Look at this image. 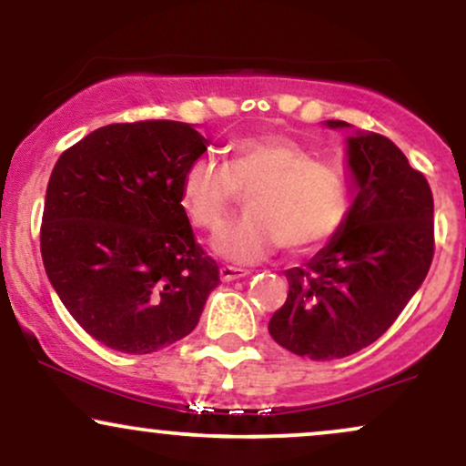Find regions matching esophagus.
Instances as JSON below:
<instances>
[{"mask_svg": "<svg viewBox=\"0 0 466 466\" xmlns=\"http://www.w3.org/2000/svg\"><path fill=\"white\" fill-rule=\"evenodd\" d=\"M249 271L243 269V267H232V265H223L221 269H218V276H221L223 282H232V280H238V278H245Z\"/></svg>", "mask_w": 466, "mask_h": 466, "instance_id": "34e87169", "label": "esophagus"}]
</instances>
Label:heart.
<instances>
[{"label": "heart", "mask_w": 466, "mask_h": 466, "mask_svg": "<svg viewBox=\"0 0 466 466\" xmlns=\"http://www.w3.org/2000/svg\"><path fill=\"white\" fill-rule=\"evenodd\" d=\"M238 192H248V217L212 243L221 258L237 265L263 260L280 245L293 256L311 254L339 232L349 215L344 175L282 133L237 137L226 164L197 157L181 175V206L201 232L223 226Z\"/></svg>", "instance_id": "b5f03b06"}]
</instances>
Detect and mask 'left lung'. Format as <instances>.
<instances>
[{"label":"left lung","instance_id":"obj_1","mask_svg":"<svg viewBox=\"0 0 466 466\" xmlns=\"http://www.w3.org/2000/svg\"><path fill=\"white\" fill-rule=\"evenodd\" d=\"M349 166L357 186L349 218L307 265L285 271L289 296L269 319L282 349L315 361L341 360L377 341L434 258V197L397 144L357 133L349 137Z\"/></svg>","mask_w":466,"mask_h":466}]
</instances>
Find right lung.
I'll return each instance as SVG.
<instances>
[{"instance_id":"add662e5","label":"right lung","mask_w":466,"mask_h":466,"mask_svg":"<svg viewBox=\"0 0 466 466\" xmlns=\"http://www.w3.org/2000/svg\"><path fill=\"white\" fill-rule=\"evenodd\" d=\"M208 140L186 122L106 125L47 181L41 258L72 318L109 349L147 355L186 337L218 282L181 206Z\"/></svg>"}]
</instances>
